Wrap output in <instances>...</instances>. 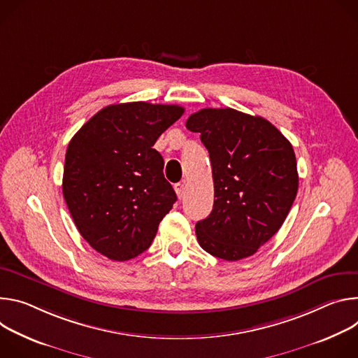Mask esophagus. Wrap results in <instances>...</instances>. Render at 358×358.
I'll use <instances>...</instances> for the list:
<instances>
[{"instance_id": "esophagus-1", "label": "esophagus", "mask_w": 358, "mask_h": 358, "mask_svg": "<svg viewBox=\"0 0 358 358\" xmlns=\"http://www.w3.org/2000/svg\"><path fill=\"white\" fill-rule=\"evenodd\" d=\"M186 186H187L186 180H182V182H179V183L175 185V190H176V194L179 196V199H182V197L185 196V193H186Z\"/></svg>"}]
</instances>
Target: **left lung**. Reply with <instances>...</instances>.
<instances>
[{"mask_svg": "<svg viewBox=\"0 0 358 358\" xmlns=\"http://www.w3.org/2000/svg\"><path fill=\"white\" fill-rule=\"evenodd\" d=\"M186 128L201 134L215 183L213 210L196 223L201 248L227 262L255 255L282 227L296 199L292 143L264 117L231 108L201 109Z\"/></svg>", "mask_w": 358, "mask_h": 358, "instance_id": "obj_1", "label": "left lung"}]
</instances>
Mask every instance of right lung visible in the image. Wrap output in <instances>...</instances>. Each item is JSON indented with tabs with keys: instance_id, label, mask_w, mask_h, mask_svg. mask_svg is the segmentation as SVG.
<instances>
[{
	"instance_id": "right-lung-1",
	"label": "right lung",
	"mask_w": 358,
	"mask_h": 358,
	"mask_svg": "<svg viewBox=\"0 0 358 358\" xmlns=\"http://www.w3.org/2000/svg\"><path fill=\"white\" fill-rule=\"evenodd\" d=\"M183 112L179 105H109L71 139L65 202L81 236L108 259L125 262L143 253L176 202L164 157L152 146Z\"/></svg>"
}]
</instances>
